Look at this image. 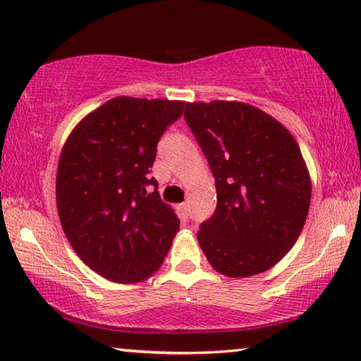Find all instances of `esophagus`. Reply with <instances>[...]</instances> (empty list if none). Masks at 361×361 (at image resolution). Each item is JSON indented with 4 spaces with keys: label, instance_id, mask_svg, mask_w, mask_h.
<instances>
[{
    "label": "esophagus",
    "instance_id": "esophagus-1",
    "mask_svg": "<svg viewBox=\"0 0 361 361\" xmlns=\"http://www.w3.org/2000/svg\"><path fill=\"white\" fill-rule=\"evenodd\" d=\"M177 210L180 212V215L184 216V219H187V215H189V205H187L185 202H184V204H179V205H177Z\"/></svg>",
    "mask_w": 361,
    "mask_h": 361
}]
</instances>
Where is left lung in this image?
<instances>
[{"label": "left lung", "instance_id": "1", "mask_svg": "<svg viewBox=\"0 0 361 361\" xmlns=\"http://www.w3.org/2000/svg\"><path fill=\"white\" fill-rule=\"evenodd\" d=\"M184 118L209 161L216 209L200 225V248L228 278L259 274L298 241L310 177L293 135L248 103H187Z\"/></svg>", "mask_w": 361, "mask_h": 361}]
</instances>
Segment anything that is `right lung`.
Segmentation results:
<instances>
[{
	"mask_svg": "<svg viewBox=\"0 0 361 361\" xmlns=\"http://www.w3.org/2000/svg\"><path fill=\"white\" fill-rule=\"evenodd\" d=\"M184 102L116 97L87 115L59 159L56 199L68 243L113 283H140L161 268L179 219L149 176L157 142Z\"/></svg>",
	"mask_w": 361,
	"mask_h": 361,
	"instance_id": "obj_1",
	"label": "right lung"
}]
</instances>
